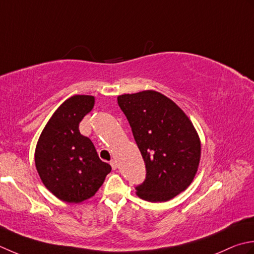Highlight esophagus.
I'll return each mask as SVG.
<instances>
[{"instance_id": "34e87169", "label": "esophagus", "mask_w": 254, "mask_h": 254, "mask_svg": "<svg viewBox=\"0 0 254 254\" xmlns=\"http://www.w3.org/2000/svg\"><path fill=\"white\" fill-rule=\"evenodd\" d=\"M111 165H112V169H113V170H116V169H117V162L115 161V160H112V161H111Z\"/></svg>"}]
</instances>
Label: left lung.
Here are the masks:
<instances>
[{"mask_svg": "<svg viewBox=\"0 0 254 254\" xmlns=\"http://www.w3.org/2000/svg\"><path fill=\"white\" fill-rule=\"evenodd\" d=\"M146 164L137 195L167 201L188 189L197 172L200 141L193 124L173 101L156 91L117 97Z\"/></svg>", "mask_w": 254, "mask_h": 254, "instance_id": "obj_1", "label": "left lung"}]
</instances>
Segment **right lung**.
<instances>
[{"label":"right lung","instance_id":"obj_1","mask_svg":"<svg viewBox=\"0 0 254 254\" xmlns=\"http://www.w3.org/2000/svg\"><path fill=\"white\" fill-rule=\"evenodd\" d=\"M94 106L91 95H74L62 103L41 132L35 163L39 177L56 197L80 203L101 188L111 165L98 158L79 125Z\"/></svg>","mask_w":254,"mask_h":254}]
</instances>
